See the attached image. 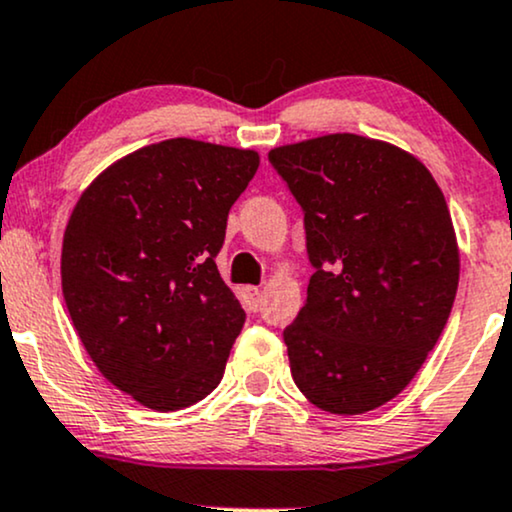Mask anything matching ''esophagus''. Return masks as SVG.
I'll list each match as a JSON object with an SVG mask.
<instances>
[{
	"label": "esophagus",
	"instance_id": "obj_1",
	"mask_svg": "<svg viewBox=\"0 0 512 512\" xmlns=\"http://www.w3.org/2000/svg\"><path fill=\"white\" fill-rule=\"evenodd\" d=\"M261 289L258 287H246V299H249V308L251 311H258L261 308Z\"/></svg>",
	"mask_w": 512,
	"mask_h": 512
}]
</instances>
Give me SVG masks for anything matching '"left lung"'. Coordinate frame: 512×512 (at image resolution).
Instances as JSON below:
<instances>
[{
    "mask_svg": "<svg viewBox=\"0 0 512 512\" xmlns=\"http://www.w3.org/2000/svg\"><path fill=\"white\" fill-rule=\"evenodd\" d=\"M268 159L304 208L315 268L285 330L296 387L334 415L380 408L422 368L456 299L444 194L413 154L353 132L275 147Z\"/></svg>",
    "mask_w": 512,
    "mask_h": 512,
    "instance_id": "left-lung-1",
    "label": "left lung"
}]
</instances>
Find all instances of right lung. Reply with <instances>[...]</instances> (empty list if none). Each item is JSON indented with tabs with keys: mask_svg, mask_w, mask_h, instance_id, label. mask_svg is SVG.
I'll return each instance as SVG.
<instances>
[{
	"mask_svg": "<svg viewBox=\"0 0 512 512\" xmlns=\"http://www.w3.org/2000/svg\"><path fill=\"white\" fill-rule=\"evenodd\" d=\"M254 149L175 137L111 163L80 194L61 249L66 308L92 363L151 410L223 380L244 311L218 273L227 213Z\"/></svg>",
	"mask_w": 512,
	"mask_h": 512,
	"instance_id": "right-lung-1",
	"label": "right lung"
}]
</instances>
